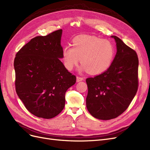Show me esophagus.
I'll return each instance as SVG.
<instances>
[{
    "mask_svg": "<svg viewBox=\"0 0 150 150\" xmlns=\"http://www.w3.org/2000/svg\"><path fill=\"white\" fill-rule=\"evenodd\" d=\"M84 79L83 78V77H80V76H76V81L77 82H79V81H81L82 80H83Z\"/></svg>",
    "mask_w": 150,
    "mask_h": 150,
    "instance_id": "esophagus-1",
    "label": "esophagus"
}]
</instances>
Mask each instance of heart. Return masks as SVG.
<instances>
[{
  "instance_id": "1",
  "label": "heart",
  "mask_w": 150,
  "mask_h": 150,
  "mask_svg": "<svg viewBox=\"0 0 150 150\" xmlns=\"http://www.w3.org/2000/svg\"><path fill=\"white\" fill-rule=\"evenodd\" d=\"M114 56V47L110 41L88 35L76 37L73 40V47L66 46L62 51L67 69H73L80 59L82 68L91 75H98L107 70Z\"/></svg>"
}]
</instances>
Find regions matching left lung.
<instances>
[{"label": "left lung", "instance_id": "obj_1", "mask_svg": "<svg viewBox=\"0 0 150 150\" xmlns=\"http://www.w3.org/2000/svg\"><path fill=\"white\" fill-rule=\"evenodd\" d=\"M117 54L104 73L86 80V105L93 117L102 120L117 118L127 109L138 86V59L136 52L117 36Z\"/></svg>", "mask_w": 150, "mask_h": 150}]
</instances>
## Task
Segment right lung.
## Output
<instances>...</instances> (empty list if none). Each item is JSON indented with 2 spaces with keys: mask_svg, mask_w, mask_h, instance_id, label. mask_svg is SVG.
<instances>
[{
  "mask_svg": "<svg viewBox=\"0 0 150 150\" xmlns=\"http://www.w3.org/2000/svg\"><path fill=\"white\" fill-rule=\"evenodd\" d=\"M62 34L60 29L32 38L14 59L17 94L28 111L39 118L59 115L65 107V92L76 82L60 60Z\"/></svg>",
  "mask_w": 150,
  "mask_h": 150,
  "instance_id": "obj_1",
  "label": "right lung"
}]
</instances>
